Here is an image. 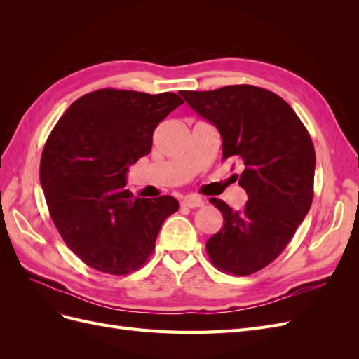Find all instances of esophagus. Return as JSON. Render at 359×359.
<instances>
[{
    "mask_svg": "<svg viewBox=\"0 0 359 359\" xmlns=\"http://www.w3.org/2000/svg\"><path fill=\"white\" fill-rule=\"evenodd\" d=\"M203 205V201L199 198H194V196H187L184 198L181 202V206L184 208H199V206Z\"/></svg>",
    "mask_w": 359,
    "mask_h": 359,
    "instance_id": "34e87169",
    "label": "esophagus"
}]
</instances>
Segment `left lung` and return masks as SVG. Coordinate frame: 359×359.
<instances>
[{"instance_id": "left-lung-1", "label": "left lung", "mask_w": 359, "mask_h": 359, "mask_svg": "<svg viewBox=\"0 0 359 359\" xmlns=\"http://www.w3.org/2000/svg\"><path fill=\"white\" fill-rule=\"evenodd\" d=\"M180 94L220 132L222 158L244 165L238 181L248 196L244 208L210 199L224 224L206 241V253L223 273L253 274L278 257L310 210L316 166L311 137L280 95L255 85Z\"/></svg>"}]
</instances>
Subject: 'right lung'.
Wrapping results in <instances>:
<instances>
[{"instance_id":"obj_1","label":"right lung","mask_w":359,"mask_h":359,"mask_svg":"<svg viewBox=\"0 0 359 359\" xmlns=\"http://www.w3.org/2000/svg\"><path fill=\"white\" fill-rule=\"evenodd\" d=\"M182 103L175 93L103 88L79 97L53 127L40 184L53 224L83 264L124 276L153 253L163 222L180 203L135 198L124 189L126 173L149 154L156 127Z\"/></svg>"}]
</instances>
